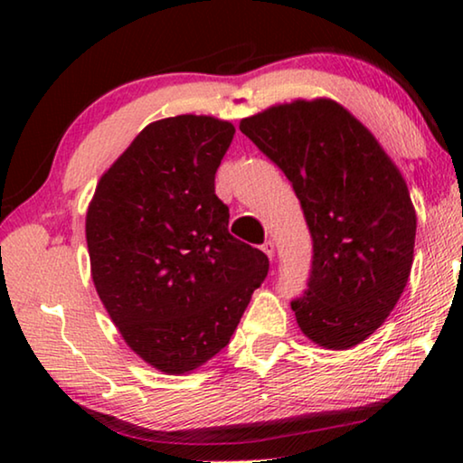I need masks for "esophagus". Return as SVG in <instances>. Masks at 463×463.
<instances>
[{"label": "esophagus", "instance_id": "esophagus-1", "mask_svg": "<svg viewBox=\"0 0 463 463\" xmlns=\"http://www.w3.org/2000/svg\"><path fill=\"white\" fill-rule=\"evenodd\" d=\"M261 250H263V253L268 255L269 260H271V257H273V250H276V249H273V241H265L263 245H261Z\"/></svg>", "mask_w": 463, "mask_h": 463}]
</instances>
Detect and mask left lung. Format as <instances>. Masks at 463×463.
<instances>
[{"label":"left lung","instance_id":"8db88e82","mask_svg":"<svg viewBox=\"0 0 463 463\" xmlns=\"http://www.w3.org/2000/svg\"><path fill=\"white\" fill-rule=\"evenodd\" d=\"M284 171L307 221L312 261L292 310L328 349L362 343L411 276L417 216L401 171L362 122L333 99H298L241 120Z\"/></svg>","mask_w":463,"mask_h":463}]
</instances>
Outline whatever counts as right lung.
<instances>
[{"mask_svg": "<svg viewBox=\"0 0 463 463\" xmlns=\"http://www.w3.org/2000/svg\"><path fill=\"white\" fill-rule=\"evenodd\" d=\"M231 122L175 116L148 124L101 175L85 221L91 278L132 351L184 373L229 345L255 288L263 250L229 232L214 177Z\"/></svg>", "mask_w": 463, "mask_h": 463, "instance_id": "right-lung-1", "label": "right lung"}]
</instances>
